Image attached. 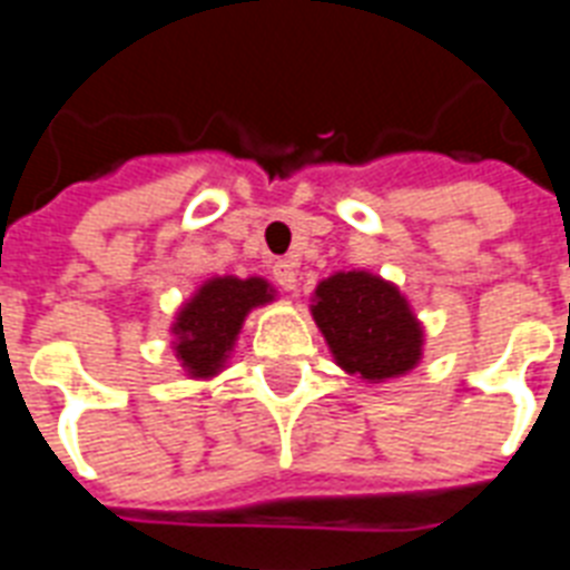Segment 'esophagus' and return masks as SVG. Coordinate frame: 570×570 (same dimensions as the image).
Here are the masks:
<instances>
[{
  "label": "esophagus",
  "instance_id": "1",
  "mask_svg": "<svg viewBox=\"0 0 570 570\" xmlns=\"http://www.w3.org/2000/svg\"><path fill=\"white\" fill-rule=\"evenodd\" d=\"M272 275H275L277 286L286 289V293L298 289V263L295 259H277L275 266H272Z\"/></svg>",
  "mask_w": 570,
  "mask_h": 570
}]
</instances>
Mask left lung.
<instances>
[{
    "mask_svg": "<svg viewBox=\"0 0 570 570\" xmlns=\"http://www.w3.org/2000/svg\"><path fill=\"white\" fill-rule=\"evenodd\" d=\"M313 322L340 370L370 384L407 375L423 361V322L396 284L373 272H337L316 286Z\"/></svg>",
    "mask_w": 570,
    "mask_h": 570,
    "instance_id": "1",
    "label": "left lung"
}]
</instances>
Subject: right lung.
I'll return each mask as SVG.
<instances>
[{
    "instance_id": "add662e5",
    "label": "right lung",
    "mask_w": 570,
    "mask_h": 570,
    "mask_svg": "<svg viewBox=\"0 0 570 570\" xmlns=\"http://www.w3.org/2000/svg\"><path fill=\"white\" fill-rule=\"evenodd\" d=\"M275 302L266 277H209L174 316V355L189 379H213L224 370L245 316Z\"/></svg>"
}]
</instances>
